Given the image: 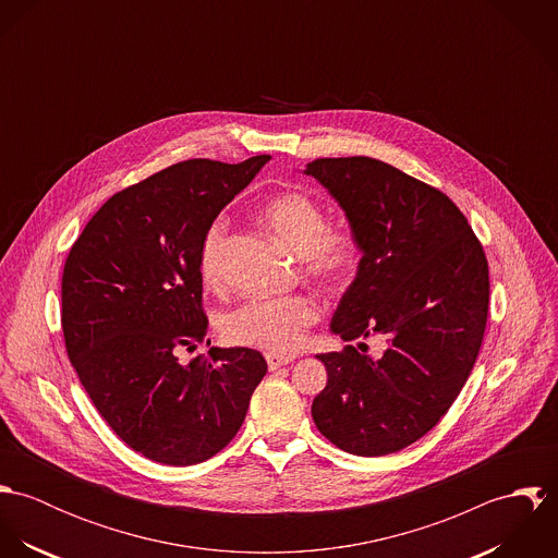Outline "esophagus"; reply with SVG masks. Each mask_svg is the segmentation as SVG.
Listing matches in <instances>:
<instances>
[{"label":"esophagus","mask_w":558,"mask_h":558,"mask_svg":"<svg viewBox=\"0 0 558 558\" xmlns=\"http://www.w3.org/2000/svg\"><path fill=\"white\" fill-rule=\"evenodd\" d=\"M292 361H294V356L272 354V352H268V354H266V363H268V369H270V372H275V369H279V367H283V365H290Z\"/></svg>","instance_id":"obj_1"}]
</instances>
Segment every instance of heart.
<instances>
[{
	"instance_id": "1",
	"label": "heart",
	"mask_w": 558,
	"mask_h": 558,
	"mask_svg": "<svg viewBox=\"0 0 558 558\" xmlns=\"http://www.w3.org/2000/svg\"><path fill=\"white\" fill-rule=\"evenodd\" d=\"M266 226L303 259V272L319 286L339 283L359 259V240L350 228L328 226L324 206L301 191L268 199L262 208ZM230 223L217 219L199 246V275L206 286L223 281V257ZM318 301L310 294L248 299L221 319L223 337L234 345L290 354L303 345L305 332L318 322Z\"/></svg>"
}]
</instances>
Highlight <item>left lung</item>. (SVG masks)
I'll return each mask as SVG.
<instances>
[{
  "label": "left lung",
  "instance_id": "8db88e82",
  "mask_svg": "<svg viewBox=\"0 0 558 558\" xmlns=\"http://www.w3.org/2000/svg\"><path fill=\"white\" fill-rule=\"evenodd\" d=\"M345 210L363 257L330 330L343 341L385 337L318 354L328 383L312 414L335 447L376 458L425 436L466 385L485 332L489 270L460 208L438 189L369 157L312 160Z\"/></svg>",
  "mask_w": 558,
  "mask_h": 558
}]
</instances>
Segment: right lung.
Segmentation results:
<instances>
[{"label": "right lung", "mask_w": 558, "mask_h": 558, "mask_svg": "<svg viewBox=\"0 0 558 558\" xmlns=\"http://www.w3.org/2000/svg\"><path fill=\"white\" fill-rule=\"evenodd\" d=\"M268 159H189L160 169L109 197L66 257L69 359L100 416L148 460L191 466L219 453L268 369L251 348H210L189 365L178 361L208 330L202 240Z\"/></svg>", "instance_id": "obj_1"}]
</instances>
